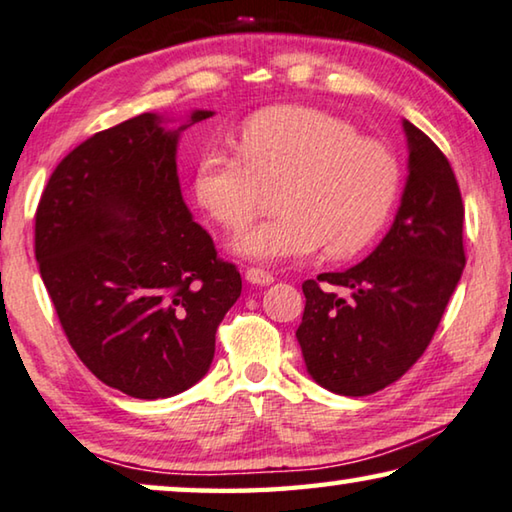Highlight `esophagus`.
Masks as SVG:
<instances>
[{"mask_svg":"<svg viewBox=\"0 0 512 512\" xmlns=\"http://www.w3.org/2000/svg\"><path fill=\"white\" fill-rule=\"evenodd\" d=\"M245 279L249 283H254V286H270V283L274 281L272 274L261 270V267H249V270L245 272Z\"/></svg>","mask_w":512,"mask_h":512,"instance_id":"34e87169","label":"esophagus"}]
</instances>
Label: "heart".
I'll return each instance as SVG.
<instances>
[{"label":"heart","mask_w":512,"mask_h":512,"mask_svg":"<svg viewBox=\"0 0 512 512\" xmlns=\"http://www.w3.org/2000/svg\"><path fill=\"white\" fill-rule=\"evenodd\" d=\"M400 164L382 141L311 107L263 109L242 125L238 155L206 153L194 171V196L212 222L238 233L274 192L277 217L242 233L235 254L256 263L311 256L348 258L371 242L391 215Z\"/></svg>","instance_id":"1"}]
</instances>
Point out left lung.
Listing matches in <instances>:
<instances>
[{
  "mask_svg": "<svg viewBox=\"0 0 512 512\" xmlns=\"http://www.w3.org/2000/svg\"><path fill=\"white\" fill-rule=\"evenodd\" d=\"M407 183L389 233L345 272L302 283L297 327L306 371L341 396H368L416 364L465 267L458 180L428 135L403 121Z\"/></svg>",
  "mask_w": 512,
  "mask_h": 512,
  "instance_id": "obj_1",
  "label": "left lung"
}]
</instances>
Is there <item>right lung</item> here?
Returning a JSON list of instances; mask_svg holds the SVG:
<instances>
[{
	"label": "right lung",
	"mask_w": 512,
	"mask_h": 512,
	"mask_svg": "<svg viewBox=\"0 0 512 512\" xmlns=\"http://www.w3.org/2000/svg\"><path fill=\"white\" fill-rule=\"evenodd\" d=\"M210 116L167 130L139 114L96 132L52 171L36 210V261L68 343L132 398L199 382L242 290L180 194L178 137Z\"/></svg>",
	"instance_id": "obj_1"
}]
</instances>
